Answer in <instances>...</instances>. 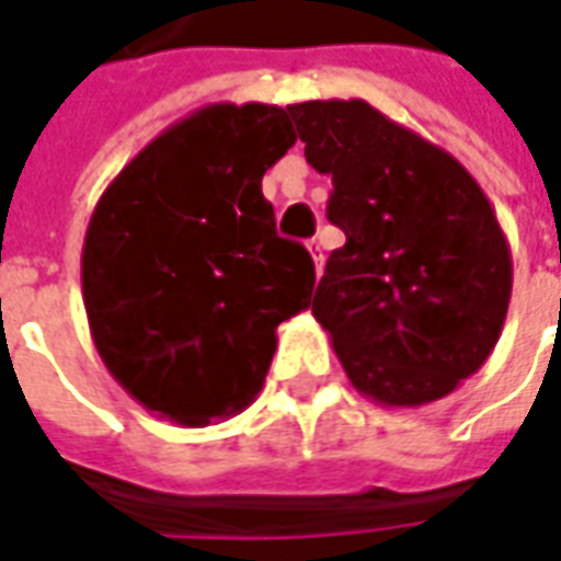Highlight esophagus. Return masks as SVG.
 <instances>
[{
  "mask_svg": "<svg viewBox=\"0 0 561 561\" xmlns=\"http://www.w3.org/2000/svg\"><path fill=\"white\" fill-rule=\"evenodd\" d=\"M306 247H309V255H312L314 271L321 274V265H324V255H321V240H314V237H312V240H309Z\"/></svg>",
  "mask_w": 561,
  "mask_h": 561,
  "instance_id": "obj_1",
  "label": "esophagus"
}]
</instances>
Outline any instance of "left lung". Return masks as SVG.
<instances>
[{"label": "left lung", "instance_id": "left-lung-1", "mask_svg": "<svg viewBox=\"0 0 561 561\" xmlns=\"http://www.w3.org/2000/svg\"><path fill=\"white\" fill-rule=\"evenodd\" d=\"M287 112L306 162L331 174L328 218L346 233L312 314L350 383L387 409L449 397L493 353L508 312L512 252L493 205L446 149L365 99Z\"/></svg>", "mask_w": 561, "mask_h": 561}]
</instances>
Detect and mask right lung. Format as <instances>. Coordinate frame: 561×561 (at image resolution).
<instances>
[{
    "instance_id": "obj_1",
    "label": "right lung",
    "mask_w": 561,
    "mask_h": 561,
    "mask_svg": "<svg viewBox=\"0 0 561 561\" xmlns=\"http://www.w3.org/2000/svg\"><path fill=\"white\" fill-rule=\"evenodd\" d=\"M296 142L287 108L215 102L146 142L99 196L80 284L99 358L142 409L203 427L262 390L277 324L312 306L262 178Z\"/></svg>"
}]
</instances>
